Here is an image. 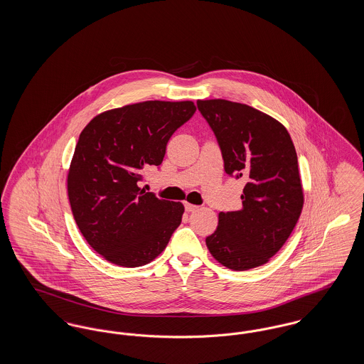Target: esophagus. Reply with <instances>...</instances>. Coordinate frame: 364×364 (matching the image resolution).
<instances>
[{"mask_svg": "<svg viewBox=\"0 0 364 364\" xmlns=\"http://www.w3.org/2000/svg\"><path fill=\"white\" fill-rule=\"evenodd\" d=\"M184 208H186V211H188V213H192V211H196L199 206H196V205H191V203H184Z\"/></svg>", "mask_w": 364, "mask_h": 364, "instance_id": "34e87169", "label": "esophagus"}]
</instances>
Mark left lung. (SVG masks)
<instances>
[{"instance_id":"obj_1","label":"left lung","mask_w":364,"mask_h":364,"mask_svg":"<svg viewBox=\"0 0 364 364\" xmlns=\"http://www.w3.org/2000/svg\"><path fill=\"white\" fill-rule=\"evenodd\" d=\"M196 105L217 138L226 173L247 181L242 210L218 214L208 251L232 270L258 267L288 240L303 208L294 141L281 122L248 105Z\"/></svg>"}]
</instances>
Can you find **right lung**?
Returning <instances> with one entry per match:
<instances>
[{
	"label": "right lung",
	"mask_w": 364,
	"mask_h": 364,
	"mask_svg": "<svg viewBox=\"0 0 364 364\" xmlns=\"http://www.w3.org/2000/svg\"><path fill=\"white\" fill-rule=\"evenodd\" d=\"M191 101H146L95 116L82 131L68 172L73 218L105 259L138 267L165 250L184 206L139 188L159 166L174 131L193 116Z\"/></svg>",
	"instance_id": "right-lung-1"
}]
</instances>
